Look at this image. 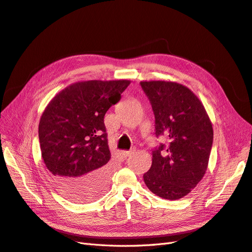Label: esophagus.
<instances>
[{"mask_svg": "<svg viewBox=\"0 0 252 252\" xmlns=\"http://www.w3.org/2000/svg\"><path fill=\"white\" fill-rule=\"evenodd\" d=\"M132 153V151H122V156H124V158H128Z\"/></svg>", "mask_w": 252, "mask_h": 252, "instance_id": "1", "label": "esophagus"}]
</instances>
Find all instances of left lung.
<instances>
[{"instance_id": "left-lung-1", "label": "left lung", "mask_w": 252, "mask_h": 252, "mask_svg": "<svg viewBox=\"0 0 252 252\" xmlns=\"http://www.w3.org/2000/svg\"><path fill=\"white\" fill-rule=\"evenodd\" d=\"M149 99L156 122V136L168 145L152 149V165L144 181L157 196L183 198L201 181L213 145V127L204 106L191 90L181 84L140 82Z\"/></svg>"}]
</instances>
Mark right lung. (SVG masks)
Returning <instances> with one entry per match:
<instances>
[{
  "instance_id": "add662e5",
  "label": "right lung",
  "mask_w": 252,
  "mask_h": 252,
  "mask_svg": "<svg viewBox=\"0 0 252 252\" xmlns=\"http://www.w3.org/2000/svg\"><path fill=\"white\" fill-rule=\"evenodd\" d=\"M130 81H87L64 88L39 122L41 156L56 188L76 201L105 191L111 151L104 116Z\"/></svg>"
}]
</instances>
